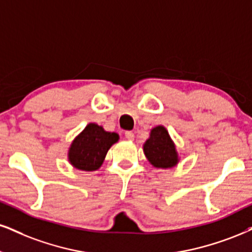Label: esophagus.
<instances>
[{
	"instance_id": "1",
	"label": "esophagus",
	"mask_w": 252,
	"mask_h": 252,
	"mask_svg": "<svg viewBox=\"0 0 252 252\" xmlns=\"http://www.w3.org/2000/svg\"><path fill=\"white\" fill-rule=\"evenodd\" d=\"M125 138L127 139V140H129V141H133L134 140V133L133 132H126L125 133Z\"/></svg>"
}]
</instances>
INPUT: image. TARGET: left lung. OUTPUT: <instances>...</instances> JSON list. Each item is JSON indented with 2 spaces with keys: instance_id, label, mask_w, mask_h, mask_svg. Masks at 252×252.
Here are the masks:
<instances>
[{
  "instance_id": "left-lung-1",
  "label": "left lung",
  "mask_w": 252,
  "mask_h": 252,
  "mask_svg": "<svg viewBox=\"0 0 252 252\" xmlns=\"http://www.w3.org/2000/svg\"><path fill=\"white\" fill-rule=\"evenodd\" d=\"M144 153L155 168H173L179 163V154L175 144L164 126L151 129L150 138L144 144Z\"/></svg>"
}]
</instances>
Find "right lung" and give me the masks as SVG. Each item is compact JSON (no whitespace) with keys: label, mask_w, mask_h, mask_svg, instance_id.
I'll use <instances>...</instances> for the list:
<instances>
[{"label":"right lung","mask_w":252,"mask_h":252,"mask_svg":"<svg viewBox=\"0 0 252 252\" xmlns=\"http://www.w3.org/2000/svg\"><path fill=\"white\" fill-rule=\"evenodd\" d=\"M119 140L114 132H106L102 126L90 123L71 142L67 159L76 169L93 172L101 167L111 146Z\"/></svg>","instance_id":"add662e5"}]
</instances>
